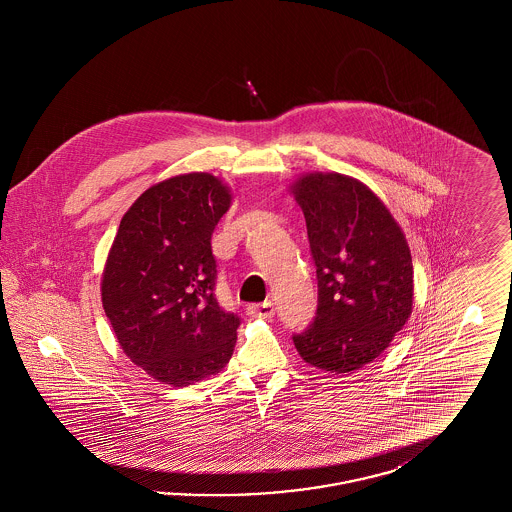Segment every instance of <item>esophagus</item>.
<instances>
[{"instance_id":"1","label":"esophagus","mask_w":512,"mask_h":512,"mask_svg":"<svg viewBox=\"0 0 512 512\" xmlns=\"http://www.w3.org/2000/svg\"><path fill=\"white\" fill-rule=\"evenodd\" d=\"M274 303L272 301H265V303H253V305H249L247 307V313L251 315V317L257 318H270L274 315Z\"/></svg>"}]
</instances>
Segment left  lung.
Instances as JSON below:
<instances>
[{"mask_svg": "<svg viewBox=\"0 0 512 512\" xmlns=\"http://www.w3.org/2000/svg\"><path fill=\"white\" fill-rule=\"evenodd\" d=\"M317 267V317L293 334L309 365L343 374L374 361L413 311V259L388 207L338 172L303 174L292 186Z\"/></svg>", "mask_w": 512, "mask_h": 512, "instance_id": "obj_1", "label": "left lung"}]
</instances>
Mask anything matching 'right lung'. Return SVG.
<instances>
[{
    "instance_id": "1",
    "label": "right lung",
    "mask_w": 512,
    "mask_h": 512,
    "mask_svg": "<svg viewBox=\"0 0 512 512\" xmlns=\"http://www.w3.org/2000/svg\"><path fill=\"white\" fill-rule=\"evenodd\" d=\"M232 195L209 172L178 174L124 213L101 280L122 351L149 376L190 386L230 361L240 317L215 297L211 236Z\"/></svg>"
}]
</instances>
